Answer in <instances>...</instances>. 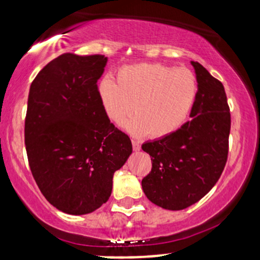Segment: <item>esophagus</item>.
Wrapping results in <instances>:
<instances>
[{"label": "esophagus", "mask_w": 260, "mask_h": 260, "mask_svg": "<svg viewBox=\"0 0 260 260\" xmlns=\"http://www.w3.org/2000/svg\"><path fill=\"white\" fill-rule=\"evenodd\" d=\"M132 145H133V149L134 150H140V143L138 142V140L136 139H132Z\"/></svg>", "instance_id": "esophagus-1"}]
</instances>
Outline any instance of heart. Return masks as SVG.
<instances>
[{"instance_id": "1", "label": "heart", "mask_w": 260, "mask_h": 260, "mask_svg": "<svg viewBox=\"0 0 260 260\" xmlns=\"http://www.w3.org/2000/svg\"><path fill=\"white\" fill-rule=\"evenodd\" d=\"M99 96L107 117L122 126L131 113L136 116L126 128L134 136L164 138L175 133L189 117L198 96V82L187 68L159 63L122 67L117 83L100 80Z\"/></svg>"}]
</instances>
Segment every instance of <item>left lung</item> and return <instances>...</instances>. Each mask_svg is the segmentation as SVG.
<instances>
[{"mask_svg": "<svg viewBox=\"0 0 260 260\" xmlns=\"http://www.w3.org/2000/svg\"><path fill=\"white\" fill-rule=\"evenodd\" d=\"M198 96L192 120L142 149L150 155L151 171L142 180L147 198L168 210L190 207L221 176L229 155L231 113L222 83L199 62H192Z\"/></svg>", "mask_w": 260, "mask_h": 260, "instance_id": "1", "label": "left lung"}]
</instances>
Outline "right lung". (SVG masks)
<instances>
[{
    "mask_svg": "<svg viewBox=\"0 0 260 260\" xmlns=\"http://www.w3.org/2000/svg\"><path fill=\"white\" fill-rule=\"evenodd\" d=\"M107 57L62 53L32 80L24 142L30 171L46 201L71 215L96 210L132 153L126 133L101 105L98 79Z\"/></svg>",
    "mask_w": 260,
    "mask_h": 260,
    "instance_id": "1",
    "label": "right lung"
}]
</instances>
